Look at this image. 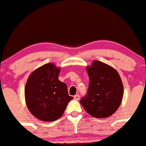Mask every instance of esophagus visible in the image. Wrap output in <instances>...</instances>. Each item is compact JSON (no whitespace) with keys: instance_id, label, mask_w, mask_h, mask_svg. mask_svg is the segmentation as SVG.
Instances as JSON below:
<instances>
[{"instance_id":"1","label":"esophagus","mask_w":146,"mask_h":146,"mask_svg":"<svg viewBox=\"0 0 146 146\" xmlns=\"http://www.w3.org/2000/svg\"><path fill=\"white\" fill-rule=\"evenodd\" d=\"M74 99L75 100H80V95H75L74 96Z\"/></svg>"}]
</instances>
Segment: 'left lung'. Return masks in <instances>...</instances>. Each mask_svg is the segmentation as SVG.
Here are the masks:
<instances>
[{"mask_svg":"<svg viewBox=\"0 0 146 146\" xmlns=\"http://www.w3.org/2000/svg\"><path fill=\"white\" fill-rule=\"evenodd\" d=\"M86 71L89 77L88 93L80 104L91 116L108 117L117 110L123 98L120 75L113 67L98 60L87 66Z\"/></svg>","mask_w":146,"mask_h":146,"instance_id":"obj_1","label":"left lung"}]
</instances>
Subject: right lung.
<instances>
[{"label":"right lung","instance_id":"obj_1","mask_svg":"<svg viewBox=\"0 0 146 146\" xmlns=\"http://www.w3.org/2000/svg\"><path fill=\"white\" fill-rule=\"evenodd\" d=\"M60 68L48 63L33 71L25 84L27 106L32 115L43 121H53L62 116L69 96L67 86L58 80Z\"/></svg>","mask_w":146,"mask_h":146}]
</instances>
